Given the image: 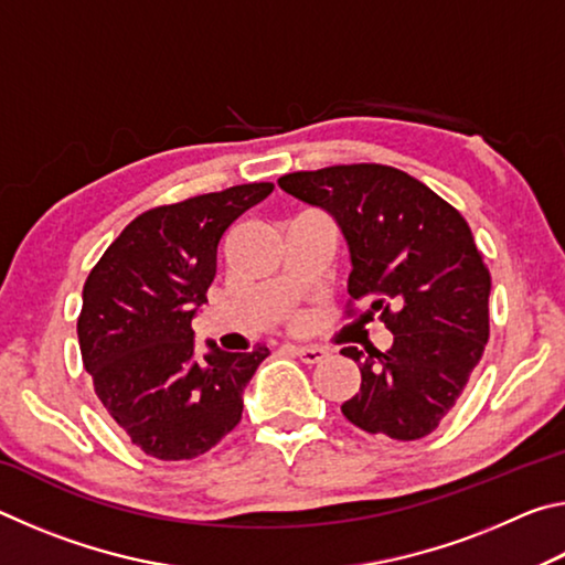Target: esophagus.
Returning a JSON list of instances; mask_svg holds the SVG:
<instances>
[{
	"label": "esophagus",
	"instance_id": "esophagus-1",
	"mask_svg": "<svg viewBox=\"0 0 565 565\" xmlns=\"http://www.w3.org/2000/svg\"><path fill=\"white\" fill-rule=\"evenodd\" d=\"M286 349H289L294 356H299L303 363H319L329 356L327 349L321 347H294V343H286Z\"/></svg>",
	"mask_w": 565,
	"mask_h": 565
}]
</instances>
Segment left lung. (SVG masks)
I'll use <instances>...</instances> for the list:
<instances>
[{"label": "left lung", "mask_w": 565, "mask_h": 565, "mask_svg": "<svg viewBox=\"0 0 565 565\" xmlns=\"http://www.w3.org/2000/svg\"><path fill=\"white\" fill-rule=\"evenodd\" d=\"M279 186L337 222L349 246L351 299L374 296L371 311L394 333L388 351L341 349L361 371L343 416L396 441L428 436L489 341L491 276L466 218L394 167L294 171Z\"/></svg>", "instance_id": "obj_1"}]
</instances>
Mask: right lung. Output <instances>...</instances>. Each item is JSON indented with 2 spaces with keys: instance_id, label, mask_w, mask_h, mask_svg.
Returning <instances> with one entry per match:
<instances>
[{
  "instance_id": "add662e5",
  "label": "right lung",
  "mask_w": 565,
  "mask_h": 565,
  "mask_svg": "<svg viewBox=\"0 0 565 565\" xmlns=\"http://www.w3.org/2000/svg\"><path fill=\"white\" fill-rule=\"evenodd\" d=\"M274 184H242L149 209L114 238L82 291L84 369L134 446L159 461L206 454L242 420L244 388L269 349L232 353L191 319L216 276V248Z\"/></svg>"
}]
</instances>
